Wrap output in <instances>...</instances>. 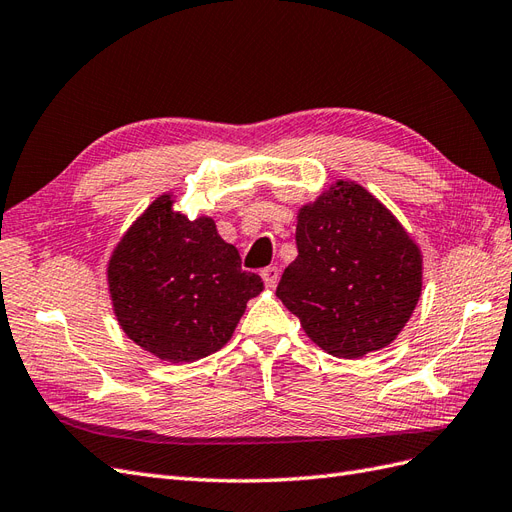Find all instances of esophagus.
<instances>
[{"instance_id": "34e87169", "label": "esophagus", "mask_w": 512, "mask_h": 512, "mask_svg": "<svg viewBox=\"0 0 512 512\" xmlns=\"http://www.w3.org/2000/svg\"><path fill=\"white\" fill-rule=\"evenodd\" d=\"M260 277H262V282H265L267 288H275L277 282H280V269L267 267V269L260 271Z\"/></svg>"}]
</instances>
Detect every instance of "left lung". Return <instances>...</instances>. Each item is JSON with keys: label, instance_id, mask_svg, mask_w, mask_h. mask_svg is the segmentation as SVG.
<instances>
[{"label": "left lung", "instance_id": "8db88e82", "mask_svg": "<svg viewBox=\"0 0 512 512\" xmlns=\"http://www.w3.org/2000/svg\"><path fill=\"white\" fill-rule=\"evenodd\" d=\"M297 247L275 294L318 348L359 359L395 342L421 299L423 254L374 194L337 179L299 209Z\"/></svg>", "mask_w": 512, "mask_h": 512}]
</instances>
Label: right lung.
Here are the masks:
<instances>
[{
	"instance_id": "right-lung-1",
	"label": "right lung",
	"mask_w": 512,
	"mask_h": 512,
	"mask_svg": "<svg viewBox=\"0 0 512 512\" xmlns=\"http://www.w3.org/2000/svg\"><path fill=\"white\" fill-rule=\"evenodd\" d=\"M164 192L138 215L106 265L108 294L121 331L168 363H194L228 344L247 301L262 292L241 269L235 245L213 218L175 211Z\"/></svg>"
}]
</instances>
